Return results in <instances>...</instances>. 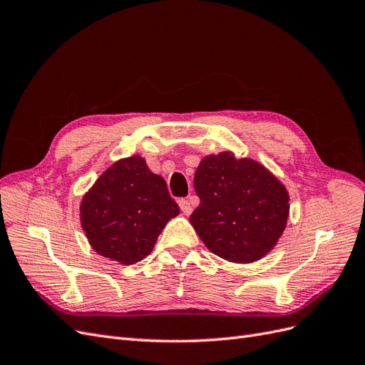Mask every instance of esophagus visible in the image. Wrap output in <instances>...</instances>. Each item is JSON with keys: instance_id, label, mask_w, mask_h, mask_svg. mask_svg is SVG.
<instances>
[{"instance_id": "esophagus-1", "label": "esophagus", "mask_w": 365, "mask_h": 365, "mask_svg": "<svg viewBox=\"0 0 365 365\" xmlns=\"http://www.w3.org/2000/svg\"><path fill=\"white\" fill-rule=\"evenodd\" d=\"M180 208H181V212L184 213V215H190L192 213V204H190V201L189 200H180Z\"/></svg>"}]
</instances>
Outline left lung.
<instances>
[{"label":"left lung","instance_id":"obj_1","mask_svg":"<svg viewBox=\"0 0 365 365\" xmlns=\"http://www.w3.org/2000/svg\"><path fill=\"white\" fill-rule=\"evenodd\" d=\"M201 204L190 222L216 256L252 263L277 245L289 216V195L275 176L251 158L231 152L207 155L195 173Z\"/></svg>","mask_w":365,"mask_h":365}]
</instances>
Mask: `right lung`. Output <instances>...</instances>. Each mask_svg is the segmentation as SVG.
<instances>
[{
	"mask_svg": "<svg viewBox=\"0 0 365 365\" xmlns=\"http://www.w3.org/2000/svg\"><path fill=\"white\" fill-rule=\"evenodd\" d=\"M180 207L168 184L145 158L115 161L98 176L81 202V224L93 250L121 264L145 259Z\"/></svg>",
	"mask_w": 365,
	"mask_h": 365,
	"instance_id": "add662e5",
	"label": "right lung"
}]
</instances>
